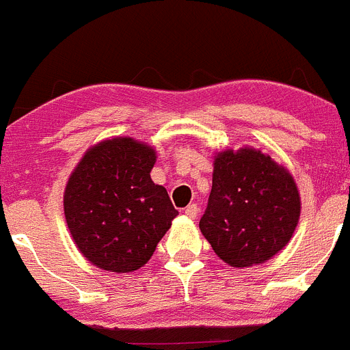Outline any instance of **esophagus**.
<instances>
[{
	"mask_svg": "<svg viewBox=\"0 0 350 350\" xmlns=\"http://www.w3.org/2000/svg\"><path fill=\"white\" fill-rule=\"evenodd\" d=\"M198 212H200V207H198L197 204H190L185 208V214L188 215V217H193V219L198 215Z\"/></svg>",
	"mask_w": 350,
	"mask_h": 350,
	"instance_id": "1",
	"label": "esophagus"
}]
</instances>
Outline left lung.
I'll return each instance as SVG.
<instances>
[{"label": "left lung", "mask_w": 350, "mask_h": 350, "mask_svg": "<svg viewBox=\"0 0 350 350\" xmlns=\"http://www.w3.org/2000/svg\"><path fill=\"white\" fill-rule=\"evenodd\" d=\"M300 215L293 178L252 148L219 153L200 230L233 267L266 262L292 238Z\"/></svg>", "instance_id": "obj_1"}]
</instances>
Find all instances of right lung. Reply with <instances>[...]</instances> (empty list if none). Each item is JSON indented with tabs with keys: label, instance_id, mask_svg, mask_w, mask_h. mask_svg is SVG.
<instances>
[{
	"label": "right lung",
	"instance_id": "obj_1",
	"mask_svg": "<svg viewBox=\"0 0 350 350\" xmlns=\"http://www.w3.org/2000/svg\"><path fill=\"white\" fill-rule=\"evenodd\" d=\"M155 152L131 138L93 146L65 188L72 238L94 266L129 273L148 262L178 211L150 178Z\"/></svg>",
	"mask_w": 350,
	"mask_h": 350
}]
</instances>
